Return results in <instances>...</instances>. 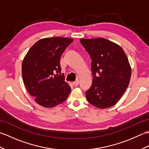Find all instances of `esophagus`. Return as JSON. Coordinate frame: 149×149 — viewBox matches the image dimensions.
<instances>
[{
  "instance_id": "34e87169",
  "label": "esophagus",
  "mask_w": 149,
  "mask_h": 149,
  "mask_svg": "<svg viewBox=\"0 0 149 149\" xmlns=\"http://www.w3.org/2000/svg\"><path fill=\"white\" fill-rule=\"evenodd\" d=\"M79 80L75 81V82H74V83H73V85H74V86H77L78 85H79Z\"/></svg>"
}]
</instances>
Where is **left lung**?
Returning <instances> with one entry per match:
<instances>
[{"mask_svg": "<svg viewBox=\"0 0 149 149\" xmlns=\"http://www.w3.org/2000/svg\"><path fill=\"white\" fill-rule=\"evenodd\" d=\"M80 42L92 60L93 79L86 91L88 101L100 109L114 106L131 79V69L127 56L121 47L105 38H82Z\"/></svg>", "mask_w": 149, "mask_h": 149, "instance_id": "8db88e82", "label": "left lung"}]
</instances>
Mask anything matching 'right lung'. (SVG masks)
<instances>
[{
	"label": "right lung",
	"mask_w": 149,
	"mask_h": 149,
	"mask_svg": "<svg viewBox=\"0 0 149 149\" xmlns=\"http://www.w3.org/2000/svg\"><path fill=\"white\" fill-rule=\"evenodd\" d=\"M72 42L69 38L41 39L25 56L22 65L24 83L39 105L54 107L64 102L70 93L71 88L61 72L60 58Z\"/></svg>",
	"instance_id": "1"
}]
</instances>
